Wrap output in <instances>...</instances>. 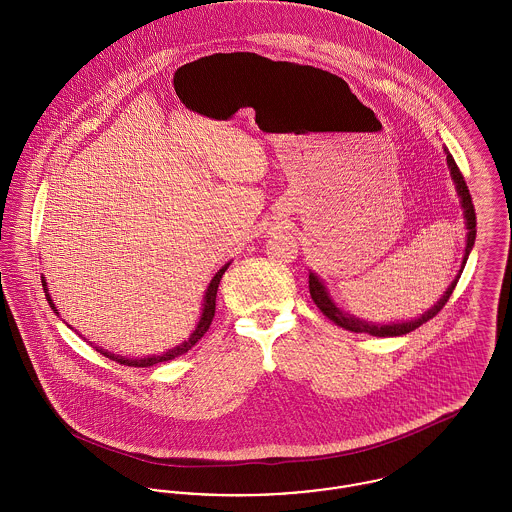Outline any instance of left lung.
Masks as SVG:
<instances>
[{"label":"left lung","instance_id":"obj_1","mask_svg":"<svg viewBox=\"0 0 512 512\" xmlns=\"http://www.w3.org/2000/svg\"><path fill=\"white\" fill-rule=\"evenodd\" d=\"M446 161H448L450 175H452V179H454V183H456V191H458V197H460L462 208H464L466 230H468L466 253H464V261H462L460 273L452 280V284L446 288V292L442 294V298L434 304L429 312H425L421 317L411 319V321L388 323V325H380V323L376 325V323H372V321H364V319H360V317H354V315L343 312V310L333 302V298L329 296V292H327L325 284L321 282V278L315 275V273H310V294H312V300H314L315 306L323 312V315H327L333 323H337L339 327H343V329H347V331H353V333H368V335H374V337H399V335H405V333L415 331L417 327H421L423 323H427L429 319H433L434 315L438 314V312L444 308V304H446L448 298L452 296V292H454V288H456V284H458V280H460V275H462V271H464V267H466L468 255H470L473 243H475V232H477V230H475V210H473L470 189H468V185H466V181H464V175L460 173L456 161L450 156L448 150H446Z\"/></svg>","mask_w":512,"mask_h":512}]
</instances>
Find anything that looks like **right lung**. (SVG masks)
Returning a JSON list of instances; mask_svg holds the SVG:
<instances>
[{"mask_svg": "<svg viewBox=\"0 0 512 512\" xmlns=\"http://www.w3.org/2000/svg\"><path fill=\"white\" fill-rule=\"evenodd\" d=\"M228 267H230V263H226V265H224V267L214 275V278L210 280V284H208V288H206V294H204L202 314H200V319H198L197 327H195V331L191 333V337H189L185 343H181V345H177V347L169 349L167 353L152 354V356H144V358H124V356L109 353V351H105V349H101V347H95V349H97V353H101L103 356H107V358L115 360V362H120V364H126V366H134V368H148V366H154V364L165 362V360H173L175 356L191 351V349L197 345L198 341L204 337V333L208 331V327H210V323H212V317H214V312H216V292H218V284H220V280H222V275L228 271ZM42 288H44V292H46V300H48L50 308L54 310V314H58V310H56V306H54V302H52V298H50V294H48V288H46L44 276H42Z\"/></svg>", "mask_w": 512, "mask_h": 512, "instance_id": "obj_1", "label": "right lung"}]
</instances>
